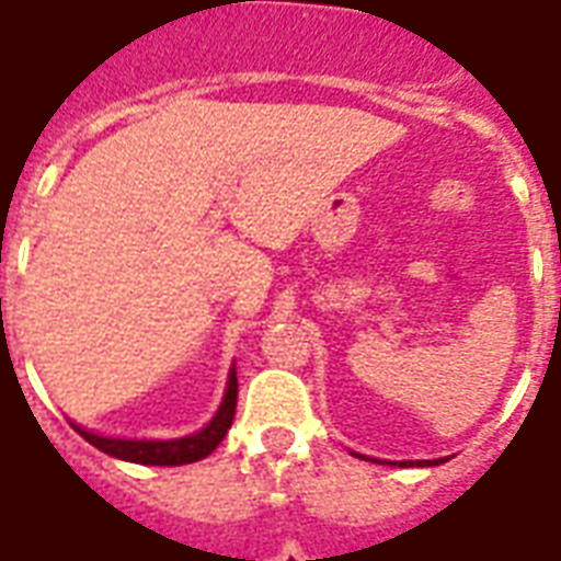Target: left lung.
Here are the masks:
<instances>
[{"instance_id":"1","label":"left lung","mask_w":561,"mask_h":561,"mask_svg":"<svg viewBox=\"0 0 561 561\" xmlns=\"http://www.w3.org/2000/svg\"><path fill=\"white\" fill-rule=\"evenodd\" d=\"M355 457H362V454H355ZM412 463L433 466V463H445V460H403V463H400V466H412Z\"/></svg>"}]
</instances>
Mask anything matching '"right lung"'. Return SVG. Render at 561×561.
Here are the masks:
<instances>
[{"instance_id":"right-lung-1","label":"right lung","mask_w":561,"mask_h":561,"mask_svg":"<svg viewBox=\"0 0 561 561\" xmlns=\"http://www.w3.org/2000/svg\"><path fill=\"white\" fill-rule=\"evenodd\" d=\"M236 398H239V379H236V367H230V382L224 391L215 419L208 421L203 431L182 436V439H113V436H98L92 431H83L73 424V431L83 436L85 443L95 445L98 451L118 457V460H128V463H142V466H182V463H196L208 454L215 451L220 439L227 436L236 415Z\"/></svg>"}]
</instances>
